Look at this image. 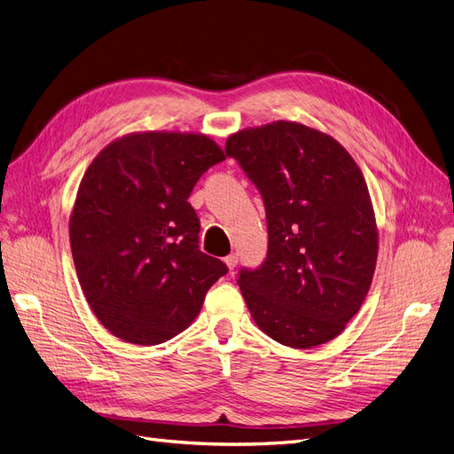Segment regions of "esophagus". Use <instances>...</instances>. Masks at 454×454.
Instances as JSON below:
<instances>
[{"label":"esophagus","mask_w":454,"mask_h":454,"mask_svg":"<svg viewBox=\"0 0 454 454\" xmlns=\"http://www.w3.org/2000/svg\"><path fill=\"white\" fill-rule=\"evenodd\" d=\"M237 263H239V255L237 254H231V255H227L225 257V265L229 267V270H232L237 267Z\"/></svg>","instance_id":"1"}]
</instances>
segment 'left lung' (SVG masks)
Listing matches in <instances>:
<instances>
[{
    "label": "left lung",
    "mask_w": 454,
    "mask_h": 454,
    "mask_svg": "<svg viewBox=\"0 0 454 454\" xmlns=\"http://www.w3.org/2000/svg\"><path fill=\"white\" fill-rule=\"evenodd\" d=\"M225 153L265 202L267 257L239 274L254 322L292 348L335 339L360 310L379 252L358 164L332 136L294 121L231 134Z\"/></svg>",
    "instance_id": "1"
}]
</instances>
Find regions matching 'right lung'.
I'll return each instance as SVG.
<instances>
[{
    "mask_svg": "<svg viewBox=\"0 0 454 454\" xmlns=\"http://www.w3.org/2000/svg\"><path fill=\"white\" fill-rule=\"evenodd\" d=\"M225 153L193 132H134L106 145L79 184L72 255L92 312L115 337L160 345L197 318L227 272L199 250L189 195Z\"/></svg>",
    "mask_w": 454,
    "mask_h": 454,
    "instance_id": "obj_1",
    "label": "right lung"
}]
</instances>
